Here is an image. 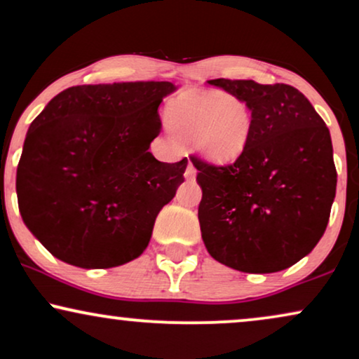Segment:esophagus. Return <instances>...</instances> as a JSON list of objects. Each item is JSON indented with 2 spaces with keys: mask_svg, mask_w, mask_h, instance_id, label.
Returning <instances> with one entry per match:
<instances>
[{
  "mask_svg": "<svg viewBox=\"0 0 359 359\" xmlns=\"http://www.w3.org/2000/svg\"><path fill=\"white\" fill-rule=\"evenodd\" d=\"M196 174H197L196 167H194L192 162H189L187 168H185V177H187V179H194V177H196Z\"/></svg>",
  "mask_w": 359,
  "mask_h": 359,
  "instance_id": "obj_1",
  "label": "esophagus"
}]
</instances>
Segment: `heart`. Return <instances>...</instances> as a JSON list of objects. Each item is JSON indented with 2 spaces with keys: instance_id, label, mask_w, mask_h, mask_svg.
I'll list each match as a JSON object with an SVG mask.
<instances>
[{
  "instance_id": "1",
  "label": "heart",
  "mask_w": 359,
  "mask_h": 359,
  "mask_svg": "<svg viewBox=\"0 0 359 359\" xmlns=\"http://www.w3.org/2000/svg\"><path fill=\"white\" fill-rule=\"evenodd\" d=\"M165 118L172 130L191 142L205 158L217 163L236 162L248 152L252 140V111L236 95L184 90L168 100Z\"/></svg>"
}]
</instances>
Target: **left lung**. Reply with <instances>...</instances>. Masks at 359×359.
Instances as JSON below:
<instances>
[{
  "mask_svg": "<svg viewBox=\"0 0 359 359\" xmlns=\"http://www.w3.org/2000/svg\"><path fill=\"white\" fill-rule=\"evenodd\" d=\"M209 83L248 103L254 133L248 152L227 165L191 155L202 187V239L221 264L278 273L308 256L326 231L338 180L330 130L291 85Z\"/></svg>",
  "mask_w": 359,
  "mask_h": 359,
  "instance_id": "1",
  "label": "left lung"
}]
</instances>
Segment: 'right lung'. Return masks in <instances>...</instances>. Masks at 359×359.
Returning <instances> with one entry per match:
<instances>
[{"label": "right lung", "instance_id": "obj_1", "mask_svg": "<svg viewBox=\"0 0 359 359\" xmlns=\"http://www.w3.org/2000/svg\"><path fill=\"white\" fill-rule=\"evenodd\" d=\"M170 81L80 85L51 100L25 138L16 194L23 222L60 261L107 269L149 245L155 217L184 182L187 158L149 152Z\"/></svg>", "mask_w": 359, "mask_h": 359}]
</instances>
